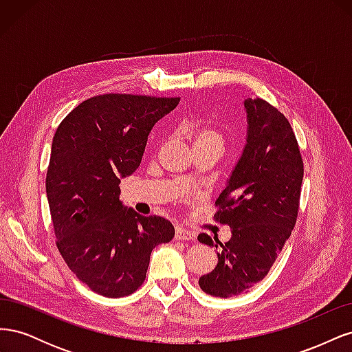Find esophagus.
Segmentation results:
<instances>
[{
	"label": "esophagus",
	"mask_w": 352,
	"mask_h": 352,
	"mask_svg": "<svg viewBox=\"0 0 352 352\" xmlns=\"http://www.w3.org/2000/svg\"><path fill=\"white\" fill-rule=\"evenodd\" d=\"M175 238L177 241H194L197 238V235H195V232H192V230H188V229H184V228H177Z\"/></svg>",
	"instance_id": "1"
}]
</instances>
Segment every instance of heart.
<instances>
[{"label":"heart","mask_w":352,"mask_h":352,"mask_svg":"<svg viewBox=\"0 0 352 352\" xmlns=\"http://www.w3.org/2000/svg\"><path fill=\"white\" fill-rule=\"evenodd\" d=\"M188 133L194 142V148L212 146V148H219L221 151L223 145H225V136H223V133L217 129V127L211 124L192 126L188 131Z\"/></svg>","instance_id":"obj_1"}]
</instances>
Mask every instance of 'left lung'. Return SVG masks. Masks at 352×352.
Segmentation results:
<instances>
[{
	"label": "left lung",
	"instance_id": "1",
	"mask_svg": "<svg viewBox=\"0 0 352 352\" xmlns=\"http://www.w3.org/2000/svg\"><path fill=\"white\" fill-rule=\"evenodd\" d=\"M248 138L242 157L216 201L214 220L232 229L221 243L207 233L198 241L219 247L217 265L199 278L201 289L219 298L248 292L261 282L295 228L304 163L285 114L261 98L245 100Z\"/></svg>",
	"mask_w": 352,
	"mask_h": 352
}]
</instances>
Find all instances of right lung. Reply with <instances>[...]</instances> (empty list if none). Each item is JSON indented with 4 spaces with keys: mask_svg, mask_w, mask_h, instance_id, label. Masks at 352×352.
Segmentation results:
<instances>
[{
    "mask_svg": "<svg viewBox=\"0 0 352 352\" xmlns=\"http://www.w3.org/2000/svg\"><path fill=\"white\" fill-rule=\"evenodd\" d=\"M179 97L102 94L58 124L47 170V197L61 257L89 289L107 298L133 294L151 251L175 228L160 216L123 207L120 179L140 166L153 126Z\"/></svg>",
    "mask_w": 352,
    "mask_h": 352,
    "instance_id": "obj_1",
    "label": "right lung"
}]
</instances>
